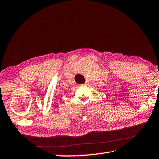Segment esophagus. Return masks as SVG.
<instances>
[{"mask_svg":"<svg viewBox=\"0 0 159 159\" xmlns=\"http://www.w3.org/2000/svg\"><path fill=\"white\" fill-rule=\"evenodd\" d=\"M87 84H88V83L85 82V85H87Z\"/></svg>","mask_w":159,"mask_h":159,"instance_id":"34e87169","label":"esophagus"}]
</instances>
